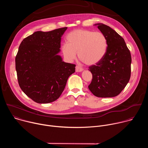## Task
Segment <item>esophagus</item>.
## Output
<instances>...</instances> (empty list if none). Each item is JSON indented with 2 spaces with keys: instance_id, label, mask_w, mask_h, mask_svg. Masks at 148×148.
<instances>
[{
  "instance_id": "esophagus-1",
  "label": "esophagus",
  "mask_w": 148,
  "mask_h": 148,
  "mask_svg": "<svg viewBox=\"0 0 148 148\" xmlns=\"http://www.w3.org/2000/svg\"><path fill=\"white\" fill-rule=\"evenodd\" d=\"M82 70H83V69L81 68V67H79L78 66H77L75 67V71H76V72H81Z\"/></svg>"
}]
</instances>
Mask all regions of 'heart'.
<instances>
[{
    "label": "heart",
    "instance_id": "obj_1",
    "mask_svg": "<svg viewBox=\"0 0 148 148\" xmlns=\"http://www.w3.org/2000/svg\"><path fill=\"white\" fill-rule=\"evenodd\" d=\"M67 43L62 45V52L65 58L73 61L78 57L84 64L95 65L105 57L108 49V40L100 32L86 29H77L67 36Z\"/></svg>",
    "mask_w": 148,
    "mask_h": 148
}]
</instances>
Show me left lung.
<instances>
[{
	"label": "left lung",
	"instance_id": "obj_1",
	"mask_svg": "<svg viewBox=\"0 0 148 148\" xmlns=\"http://www.w3.org/2000/svg\"><path fill=\"white\" fill-rule=\"evenodd\" d=\"M95 25L107 37L108 49L100 62L89 67L92 79L88 88L97 97H114L121 92L130 81L131 53L124 39L114 30L102 23Z\"/></svg>",
	"mask_w": 148,
	"mask_h": 148
}]
</instances>
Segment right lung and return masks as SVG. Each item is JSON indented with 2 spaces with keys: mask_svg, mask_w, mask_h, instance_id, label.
<instances>
[{
  "mask_svg": "<svg viewBox=\"0 0 148 148\" xmlns=\"http://www.w3.org/2000/svg\"><path fill=\"white\" fill-rule=\"evenodd\" d=\"M67 27L38 31L23 40L15 58L18 85L24 93L39 103L52 102L64 91L75 65L62 61L61 37Z\"/></svg>",
  "mask_w": 148,
  "mask_h": 148,
  "instance_id": "obj_1",
  "label": "right lung"
}]
</instances>
